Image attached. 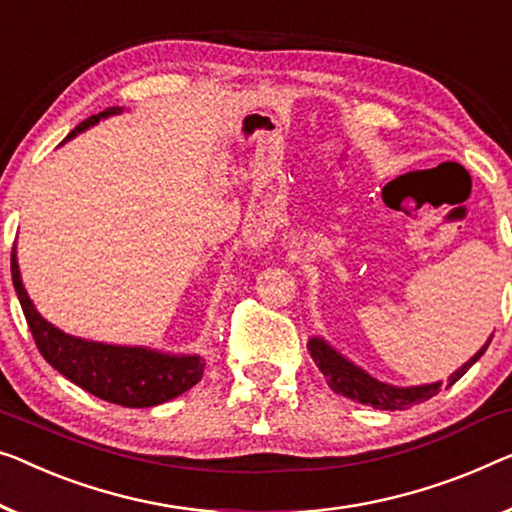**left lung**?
I'll use <instances>...</instances> for the list:
<instances>
[{
  "label": "left lung",
  "mask_w": 512,
  "mask_h": 512,
  "mask_svg": "<svg viewBox=\"0 0 512 512\" xmlns=\"http://www.w3.org/2000/svg\"><path fill=\"white\" fill-rule=\"evenodd\" d=\"M487 349V345L480 349V352L471 358L469 363H464L460 370L453 372L451 379L446 381V388L453 386L457 379H460L464 372H467L471 365H474L483 352ZM308 352L312 356V361L317 363V368L322 370V375L329 379V384L335 393L345 395V398H352L361 404H368V407L375 409H409L411 404L425 402L430 400L432 395H437L441 388L439 384H427V386H411V388H398V386H388L381 384V381L372 379L370 375H365L363 370H358L356 365H352L349 361H345L333 347L326 345L319 338H310L308 342Z\"/></svg>",
  "instance_id": "1"
}]
</instances>
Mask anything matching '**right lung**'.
<instances>
[{"instance_id":"right-lung-1","label":"right lung","mask_w":512,"mask_h":512,"mask_svg":"<svg viewBox=\"0 0 512 512\" xmlns=\"http://www.w3.org/2000/svg\"><path fill=\"white\" fill-rule=\"evenodd\" d=\"M117 112L121 110L108 108L94 114L75 126L66 140L94 126L98 119ZM11 273L38 352L52 368L96 398L121 404V407H156L186 393L202 379L204 358L200 356H165L142 347H114L61 333L45 322L29 301L20 280L18 262H15V248L11 250Z\"/></svg>"}]
</instances>
